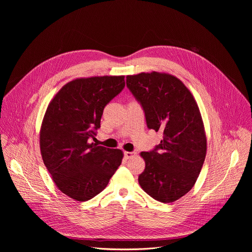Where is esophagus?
I'll list each match as a JSON object with an SVG mask.
<instances>
[{
    "mask_svg": "<svg viewBox=\"0 0 252 252\" xmlns=\"http://www.w3.org/2000/svg\"><path fill=\"white\" fill-rule=\"evenodd\" d=\"M124 154H125L126 158H130L135 155V153H133V152H125Z\"/></svg>",
    "mask_w": 252,
    "mask_h": 252,
    "instance_id": "obj_1",
    "label": "esophagus"
}]
</instances>
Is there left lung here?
<instances>
[{
	"label": "left lung",
	"mask_w": 252,
	"mask_h": 252,
	"mask_svg": "<svg viewBox=\"0 0 252 252\" xmlns=\"http://www.w3.org/2000/svg\"><path fill=\"white\" fill-rule=\"evenodd\" d=\"M126 86L140 101L149 128L163 137L150 153L138 184L150 196L169 203L187 194L203 165L207 142L196 100L186 85L166 73L126 76Z\"/></svg>",
	"instance_id": "obj_1"
}]
</instances>
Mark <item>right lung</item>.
<instances>
[{
    "label": "right lung",
    "instance_id": "obj_1",
    "mask_svg": "<svg viewBox=\"0 0 252 252\" xmlns=\"http://www.w3.org/2000/svg\"><path fill=\"white\" fill-rule=\"evenodd\" d=\"M125 85V76L79 78L65 84L47 107L40 129L42 158L57 188L77 201L102 191L122 163V150L91 138L104 106Z\"/></svg>",
    "mask_w": 252,
    "mask_h": 252
}]
</instances>
